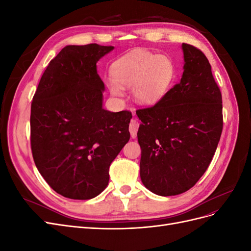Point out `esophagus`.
<instances>
[{
  "instance_id": "1",
  "label": "esophagus",
  "mask_w": 251,
  "mask_h": 251,
  "mask_svg": "<svg viewBox=\"0 0 251 251\" xmlns=\"http://www.w3.org/2000/svg\"><path fill=\"white\" fill-rule=\"evenodd\" d=\"M138 127H139V123L136 119H132L130 126H128V130H130L131 133V137L135 138L136 135H137V131H138Z\"/></svg>"
}]
</instances>
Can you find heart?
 <instances>
[{
	"instance_id": "obj_1",
	"label": "heart",
	"mask_w": 251,
	"mask_h": 251,
	"mask_svg": "<svg viewBox=\"0 0 251 251\" xmlns=\"http://www.w3.org/2000/svg\"><path fill=\"white\" fill-rule=\"evenodd\" d=\"M114 80L108 82L111 93L123 95L121 87H133L135 100L153 103L164 95L173 76L169 58L146 50H137L117 59L112 66Z\"/></svg>"
}]
</instances>
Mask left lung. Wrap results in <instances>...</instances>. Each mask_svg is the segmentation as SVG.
I'll return each mask as SVG.
<instances>
[{"label":"left lung","mask_w":251,"mask_h":251,"mask_svg":"<svg viewBox=\"0 0 251 251\" xmlns=\"http://www.w3.org/2000/svg\"><path fill=\"white\" fill-rule=\"evenodd\" d=\"M184 71L151 107L138 109L142 121L140 178L151 192L175 196L192 188L206 172L223 130L222 94L204 53L182 45Z\"/></svg>","instance_id":"obj_1"}]
</instances>
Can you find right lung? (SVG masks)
<instances>
[{"label":"right lung","mask_w":251,"mask_h":251,"mask_svg":"<svg viewBox=\"0 0 251 251\" xmlns=\"http://www.w3.org/2000/svg\"><path fill=\"white\" fill-rule=\"evenodd\" d=\"M113 46H67L51 59L31 102L30 143L40 174L73 200L100 195L112 161L130 139V111L102 109L96 63Z\"/></svg>","instance_id":"add662e5"}]
</instances>
